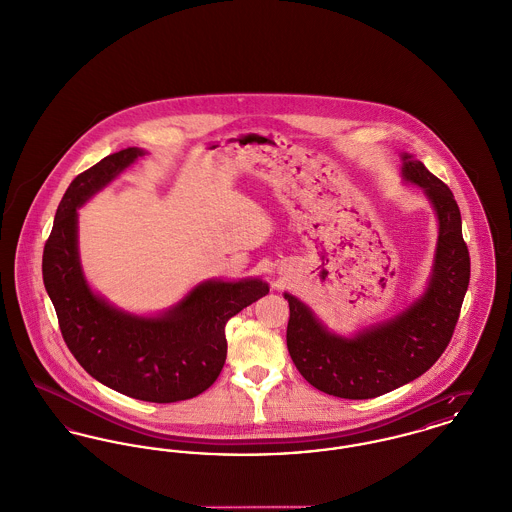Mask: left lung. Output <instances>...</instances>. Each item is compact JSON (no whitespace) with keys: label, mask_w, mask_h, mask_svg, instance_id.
Wrapping results in <instances>:
<instances>
[{"label":"left lung","mask_w":512,"mask_h":512,"mask_svg":"<svg viewBox=\"0 0 512 512\" xmlns=\"http://www.w3.org/2000/svg\"><path fill=\"white\" fill-rule=\"evenodd\" d=\"M402 180L423 189L439 222L433 269L418 300L383 323L342 336L284 292L292 361L309 385L338 398H375L423 375L449 346L468 290L470 253L451 189L408 152H402Z\"/></svg>","instance_id":"1"}]
</instances>
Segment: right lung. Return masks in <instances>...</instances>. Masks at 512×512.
<instances>
[{"label": "right lung", "instance_id": "1", "mask_svg": "<svg viewBox=\"0 0 512 512\" xmlns=\"http://www.w3.org/2000/svg\"><path fill=\"white\" fill-rule=\"evenodd\" d=\"M145 154L137 147L114 152L71 181L44 245L42 276L63 340L83 369L125 396L168 404L211 387L226 361L228 319L267 296L269 284L261 278L205 280L151 317L123 311L92 292L79 257L77 209Z\"/></svg>", "mask_w": 512, "mask_h": 512}]
</instances>
